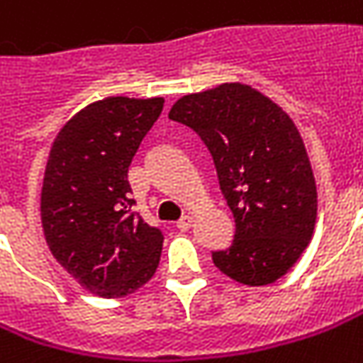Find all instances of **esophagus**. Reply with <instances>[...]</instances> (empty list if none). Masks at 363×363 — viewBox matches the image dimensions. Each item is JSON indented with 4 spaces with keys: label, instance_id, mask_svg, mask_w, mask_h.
Returning a JSON list of instances; mask_svg holds the SVG:
<instances>
[{
    "label": "esophagus",
    "instance_id": "1",
    "mask_svg": "<svg viewBox=\"0 0 363 363\" xmlns=\"http://www.w3.org/2000/svg\"><path fill=\"white\" fill-rule=\"evenodd\" d=\"M191 224H193V218H191V216H182L181 220L177 222V228H179L181 232H186V230L191 228Z\"/></svg>",
    "mask_w": 363,
    "mask_h": 363
}]
</instances>
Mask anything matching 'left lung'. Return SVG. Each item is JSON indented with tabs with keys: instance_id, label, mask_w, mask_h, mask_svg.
<instances>
[{
	"instance_id": "8db88e82",
	"label": "left lung",
	"mask_w": 363,
	"mask_h": 363,
	"mask_svg": "<svg viewBox=\"0 0 363 363\" xmlns=\"http://www.w3.org/2000/svg\"><path fill=\"white\" fill-rule=\"evenodd\" d=\"M168 117L207 145L236 222L232 246L213 265L245 286L284 277L316 224V182L298 127L271 98L246 84L186 94Z\"/></svg>"
}]
</instances>
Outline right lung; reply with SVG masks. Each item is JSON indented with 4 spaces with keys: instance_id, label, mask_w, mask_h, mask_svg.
I'll list each match as a JSON object with an SVG mask.
<instances>
[{
    "instance_id": "right-lung-1",
    "label": "right lung",
    "mask_w": 363,
    "mask_h": 363,
    "mask_svg": "<svg viewBox=\"0 0 363 363\" xmlns=\"http://www.w3.org/2000/svg\"><path fill=\"white\" fill-rule=\"evenodd\" d=\"M164 98L108 96L57 133L45 168L40 220L57 263L84 289L123 298L152 279L164 236L131 211L129 164Z\"/></svg>"
}]
</instances>
